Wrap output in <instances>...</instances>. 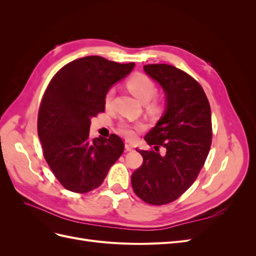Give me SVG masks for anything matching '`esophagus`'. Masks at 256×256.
Masks as SVG:
<instances>
[{"instance_id":"esophagus-1","label":"esophagus","mask_w":256,"mask_h":256,"mask_svg":"<svg viewBox=\"0 0 256 256\" xmlns=\"http://www.w3.org/2000/svg\"><path fill=\"white\" fill-rule=\"evenodd\" d=\"M125 148H126V150H127V152H131V150H134V146L126 143V144H125Z\"/></svg>"}]
</instances>
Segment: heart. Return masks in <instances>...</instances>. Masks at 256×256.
<instances>
[{
    "label": "heart",
    "mask_w": 256,
    "mask_h": 256,
    "mask_svg": "<svg viewBox=\"0 0 256 256\" xmlns=\"http://www.w3.org/2000/svg\"><path fill=\"white\" fill-rule=\"evenodd\" d=\"M127 88L132 94L141 102H145L150 100L154 95H156V85L154 81L143 74H136L131 76L127 81ZM114 95V88L108 90L104 95V104L108 106H110ZM144 128L142 122H136V124H129L124 122L120 124V132L124 134L128 140H132L134 138L138 131H140Z\"/></svg>",
    "instance_id": "b5f03b06"
}]
</instances>
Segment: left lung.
I'll return each mask as SVG.
<instances>
[{"label":"left lung","instance_id":"obj_1","mask_svg":"<svg viewBox=\"0 0 256 256\" xmlns=\"http://www.w3.org/2000/svg\"><path fill=\"white\" fill-rule=\"evenodd\" d=\"M144 70L164 90L166 109L144 138L154 150H138L143 164L131 184L145 203L164 205L187 191L202 170L212 145V111L203 88L187 72L166 64L145 65Z\"/></svg>","mask_w":256,"mask_h":256}]
</instances>
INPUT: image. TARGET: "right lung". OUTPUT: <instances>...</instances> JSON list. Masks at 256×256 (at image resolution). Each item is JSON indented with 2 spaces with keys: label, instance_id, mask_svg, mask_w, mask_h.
Masks as SVG:
<instances>
[{
  "label": "right lung",
  "instance_id": "obj_1",
  "mask_svg": "<svg viewBox=\"0 0 256 256\" xmlns=\"http://www.w3.org/2000/svg\"><path fill=\"white\" fill-rule=\"evenodd\" d=\"M134 63L85 56L54 74L42 96L37 131L44 157L63 187L76 193L98 188L124 152L122 138H90V118L104 112V95Z\"/></svg>",
  "mask_w": 256,
  "mask_h": 256
}]
</instances>
